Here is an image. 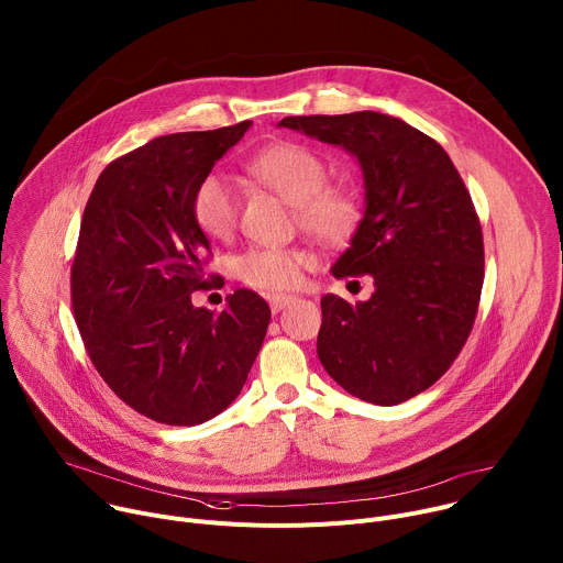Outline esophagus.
Masks as SVG:
<instances>
[{
	"label": "esophagus",
	"instance_id": "1",
	"mask_svg": "<svg viewBox=\"0 0 563 563\" xmlns=\"http://www.w3.org/2000/svg\"><path fill=\"white\" fill-rule=\"evenodd\" d=\"M296 300V296H289V294H274L269 296V307L274 313H278L280 309H285L287 305H291Z\"/></svg>",
	"mask_w": 563,
	"mask_h": 563
}]
</instances>
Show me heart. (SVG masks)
Wrapping results in <instances>:
<instances>
[{"label": "heart", "instance_id": "obj_1", "mask_svg": "<svg viewBox=\"0 0 563 563\" xmlns=\"http://www.w3.org/2000/svg\"><path fill=\"white\" fill-rule=\"evenodd\" d=\"M247 172L294 205L300 227L311 235L325 243H345L354 233L358 224L354 196L325 187L328 167L311 148L291 142L274 144L250 159ZM191 213L205 235L229 238L238 220V194L231 180L222 174L205 176L194 191ZM305 263L307 254L300 250L252 247L233 258V274L250 287L280 291L298 283Z\"/></svg>", "mask_w": 563, "mask_h": 563}]
</instances>
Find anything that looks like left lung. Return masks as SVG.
I'll list each match as a JSON object with an SVG mask.
<instances>
[{"mask_svg":"<svg viewBox=\"0 0 563 563\" xmlns=\"http://www.w3.org/2000/svg\"><path fill=\"white\" fill-rule=\"evenodd\" d=\"M278 126L343 146L363 174V218L332 274L369 276L350 305L320 298L318 358L352 396L396 406L428 389L459 356L484 285V235L450 155L394 115L283 118Z\"/></svg>","mask_w":563,"mask_h":563,"instance_id":"left-lung-1","label":"left lung"}]
</instances>
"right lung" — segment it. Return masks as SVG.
<instances>
[{
    "label": "right lung",
    "instance_id": "obj_1",
    "mask_svg": "<svg viewBox=\"0 0 563 563\" xmlns=\"http://www.w3.org/2000/svg\"><path fill=\"white\" fill-rule=\"evenodd\" d=\"M155 137L98 178L70 269L73 311L87 352L135 412L167 426H200L243 389L269 325V305L250 289L220 313L196 307L209 287V238L191 200L198 183L250 131Z\"/></svg>",
    "mask_w": 563,
    "mask_h": 563
}]
</instances>
